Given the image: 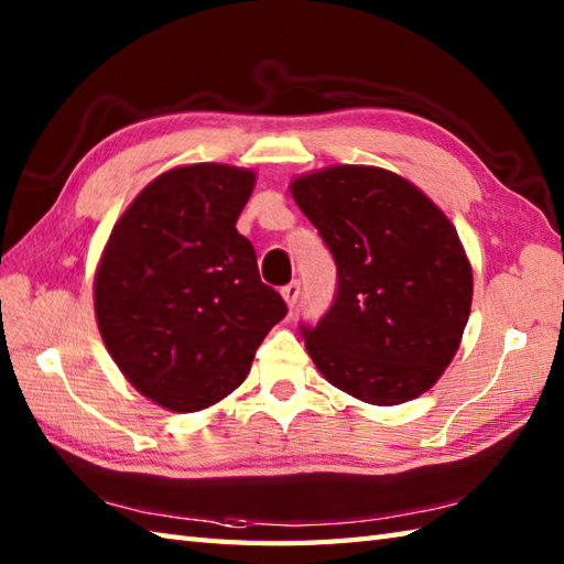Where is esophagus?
Masks as SVG:
<instances>
[{
	"label": "esophagus",
	"mask_w": 564,
	"mask_h": 564,
	"mask_svg": "<svg viewBox=\"0 0 564 564\" xmlns=\"http://www.w3.org/2000/svg\"><path fill=\"white\" fill-rule=\"evenodd\" d=\"M281 295H283L285 305H289V307H295V303H297V295H301V283H297V281H291L289 285H283V289H281Z\"/></svg>",
	"instance_id": "obj_1"
}]
</instances>
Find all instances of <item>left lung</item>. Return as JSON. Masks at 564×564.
Returning a JSON list of instances; mask_svg holds the SVG:
<instances>
[{
	"label": "left lung",
	"mask_w": 564,
	"mask_h": 564,
	"mask_svg": "<svg viewBox=\"0 0 564 564\" xmlns=\"http://www.w3.org/2000/svg\"><path fill=\"white\" fill-rule=\"evenodd\" d=\"M291 194L337 261V295L305 349L334 388L402 404L448 368L470 317L473 269L453 223L412 182L337 164Z\"/></svg>",
	"instance_id": "1"
}]
</instances>
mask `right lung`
<instances>
[{
    "instance_id": "obj_1",
    "label": "right lung",
    "mask_w": 564,
    "mask_h": 564,
    "mask_svg": "<svg viewBox=\"0 0 564 564\" xmlns=\"http://www.w3.org/2000/svg\"><path fill=\"white\" fill-rule=\"evenodd\" d=\"M254 182L230 164L176 166L140 191L104 247L94 275L101 339L130 386L164 410L227 398L289 313L235 227Z\"/></svg>"
}]
</instances>
